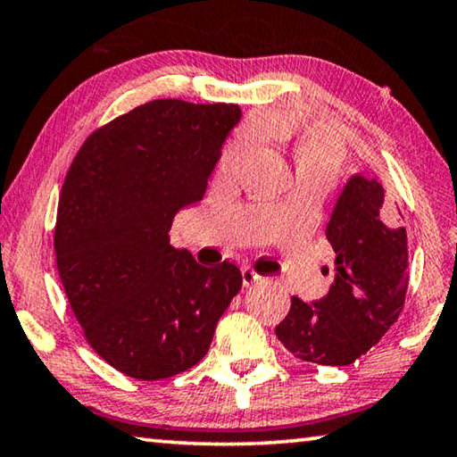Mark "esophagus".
<instances>
[{
  "label": "esophagus",
  "mask_w": 457,
  "mask_h": 457,
  "mask_svg": "<svg viewBox=\"0 0 457 457\" xmlns=\"http://www.w3.org/2000/svg\"><path fill=\"white\" fill-rule=\"evenodd\" d=\"M243 286H251V284H255L257 282V279H259V276H257V273L255 271H253L251 268H243Z\"/></svg>",
  "instance_id": "1"
}]
</instances>
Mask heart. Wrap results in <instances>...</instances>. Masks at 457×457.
I'll use <instances>...</instances> for the list:
<instances>
[{
	"instance_id": "obj_1",
	"label": "heart",
	"mask_w": 457,
	"mask_h": 457,
	"mask_svg": "<svg viewBox=\"0 0 457 457\" xmlns=\"http://www.w3.org/2000/svg\"><path fill=\"white\" fill-rule=\"evenodd\" d=\"M290 145L298 181H319L327 187L333 184L345 163V145L331 130L319 124H286L279 129ZM255 137L251 130L237 135L222 153L220 170L235 171L251 151Z\"/></svg>"
}]
</instances>
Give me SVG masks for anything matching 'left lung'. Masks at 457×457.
<instances>
[{
	"mask_svg": "<svg viewBox=\"0 0 457 457\" xmlns=\"http://www.w3.org/2000/svg\"><path fill=\"white\" fill-rule=\"evenodd\" d=\"M400 208L378 179L355 173L333 208L327 241L335 279L327 296L306 304L292 298L276 327L294 357L319 366H349L398 320L409 287V247Z\"/></svg>",
	"mask_w": 457,
	"mask_h": 457,
	"instance_id": "1",
	"label": "left lung"
}]
</instances>
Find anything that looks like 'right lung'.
I'll list each match as a JSON object with an SVG mask.
<instances>
[{
	"label": "right lung",
	"instance_id": "add662e5",
	"mask_svg": "<svg viewBox=\"0 0 457 457\" xmlns=\"http://www.w3.org/2000/svg\"><path fill=\"white\" fill-rule=\"evenodd\" d=\"M241 116L235 104L153 100L97 129L69 167L59 276L89 345L126 376L163 380L195 366L241 290L235 263L206 268L170 243Z\"/></svg>",
	"mask_w": 457,
	"mask_h": 457
}]
</instances>
